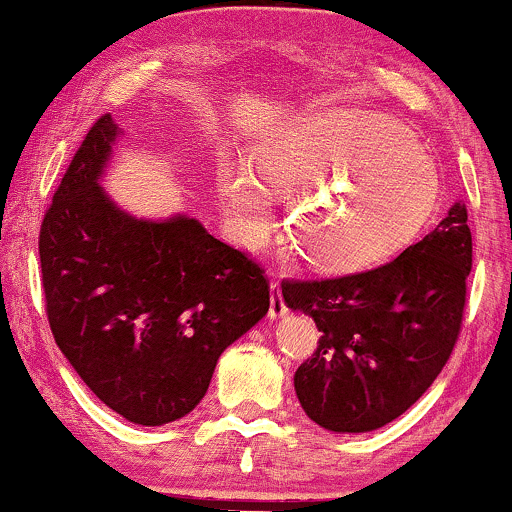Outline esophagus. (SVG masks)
Listing matches in <instances>:
<instances>
[{
    "mask_svg": "<svg viewBox=\"0 0 512 512\" xmlns=\"http://www.w3.org/2000/svg\"><path fill=\"white\" fill-rule=\"evenodd\" d=\"M269 289H272V303H269V317H272V320H279V317H284L286 313H289V308H286L284 296H281L279 281H272V286H269Z\"/></svg>",
    "mask_w": 512,
    "mask_h": 512,
    "instance_id": "34e87169",
    "label": "esophagus"
}]
</instances>
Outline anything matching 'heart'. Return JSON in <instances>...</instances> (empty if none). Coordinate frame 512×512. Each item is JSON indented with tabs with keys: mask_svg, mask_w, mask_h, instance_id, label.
I'll list each match as a JSON object with an SVG mask.
<instances>
[{
	"mask_svg": "<svg viewBox=\"0 0 512 512\" xmlns=\"http://www.w3.org/2000/svg\"><path fill=\"white\" fill-rule=\"evenodd\" d=\"M257 180L228 170L223 204L238 245L272 238L274 197H291L286 236L308 267L356 272L395 255L431 219L438 175L414 134L363 110H327L291 122L257 151Z\"/></svg>",
	"mask_w": 512,
	"mask_h": 512,
	"instance_id": "b5f03b06",
	"label": "heart"
}]
</instances>
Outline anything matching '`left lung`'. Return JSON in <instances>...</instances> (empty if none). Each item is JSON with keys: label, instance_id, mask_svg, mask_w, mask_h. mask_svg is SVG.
<instances>
[{"label": "left lung", "instance_id": "1", "mask_svg": "<svg viewBox=\"0 0 512 512\" xmlns=\"http://www.w3.org/2000/svg\"><path fill=\"white\" fill-rule=\"evenodd\" d=\"M472 272L467 209L455 204L436 231L390 262L330 279H284L293 310L320 339L293 375L305 414L327 431L363 433L416 402L455 349Z\"/></svg>", "mask_w": 512, "mask_h": 512}]
</instances>
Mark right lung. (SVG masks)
<instances>
[{
  "instance_id": "right-lung-1",
  "label": "right lung",
  "mask_w": 512,
  "mask_h": 512,
  "mask_svg": "<svg viewBox=\"0 0 512 512\" xmlns=\"http://www.w3.org/2000/svg\"><path fill=\"white\" fill-rule=\"evenodd\" d=\"M117 127L101 115L40 223V281L52 337L93 395L132 424L197 407L228 344L269 310L248 252L195 219L139 221L98 185Z\"/></svg>"
}]
</instances>
